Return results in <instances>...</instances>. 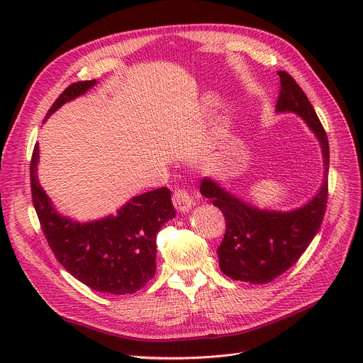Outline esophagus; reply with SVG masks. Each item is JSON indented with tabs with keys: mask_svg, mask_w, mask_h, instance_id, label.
Wrapping results in <instances>:
<instances>
[{
	"mask_svg": "<svg viewBox=\"0 0 363 363\" xmlns=\"http://www.w3.org/2000/svg\"><path fill=\"white\" fill-rule=\"evenodd\" d=\"M172 201H174V206L178 212L181 213H186L189 212V208H191L194 206V201L191 199V196H189L185 189H177L175 194H174V199H172Z\"/></svg>",
	"mask_w": 363,
	"mask_h": 363,
	"instance_id": "1",
	"label": "esophagus"
}]
</instances>
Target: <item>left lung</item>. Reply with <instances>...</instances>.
Here are the masks:
<instances>
[{"instance_id":"8db88e82","label":"left lung","mask_w":363,"mask_h":363,"mask_svg":"<svg viewBox=\"0 0 363 363\" xmlns=\"http://www.w3.org/2000/svg\"><path fill=\"white\" fill-rule=\"evenodd\" d=\"M279 94L275 111L294 113L318 140L323 162V178L318 193L293 211L259 208L242 200L212 178L201 181L200 193L219 207L225 220V237L218 247L220 271L235 281L266 284L282 275L306 252L318 234L328 197L330 147L306 94L287 72H278Z\"/></svg>"}]
</instances>
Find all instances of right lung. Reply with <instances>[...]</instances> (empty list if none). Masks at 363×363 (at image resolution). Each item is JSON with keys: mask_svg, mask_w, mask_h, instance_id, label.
Returning <instances> with one entry per match:
<instances>
[{"mask_svg": "<svg viewBox=\"0 0 363 363\" xmlns=\"http://www.w3.org/2000/svg\"><path fill=\"white\" fill-rule=\"evenodd\" d=\"M97 81L67 86L48 110L44 122L63 104L81 97ZM40 145L30 162L32 201L45 238L63 268L89 289L107 294H132L156 272V238L160 228L174 219L170 189L159 188L129 199L116 213L88 222L63 215L38 179Z\"/></svg>", "mask_w": 363, "mask_h": 363, "instance_id": "add662e5", "label": "right lung"}]
</instances>
